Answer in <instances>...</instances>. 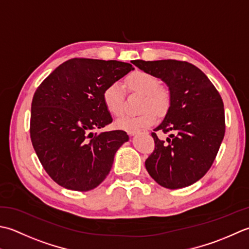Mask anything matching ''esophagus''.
Wrapping results in <instances>:
<instances>
[{"mask_svg": "<svg viewBox=\"0 0 249 249\" xmlns=\"http://www.w3.org/2000/svg\"><path fill=\"white\" fill-rule=\"evenodd\" d=\"M145 130H136V131H130L129 134L130 135H136V134H141V133H145Z\"/></svg>", "mask_w": 249, "mask_h": 249, "instance_id": "obj_1", "label": "esophagus"}]
</instances>
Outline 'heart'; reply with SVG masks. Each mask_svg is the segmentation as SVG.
<instances>
[{
	"label": "heart",
	"mask_w": 249,
	"mask_h": 249,
	"mask_svg": "<svg viewBox=\"0 0 249 249\" xmlns=\"http://www.w3.org/2000/svg\"><path fill=\"white\" fill-rule=\"evenodd\" d=\"M125 85L131 91L143 94L141 109H145L136 115H125L117 121V126L126 131H136L156 123L157 111L162 115L169 109L170 96L160 87V80L156 75L145 71H134L126 76ZM104 106L110 115L119 117L124 110V89L119 83L115 82L106 86L102 91ZM154 108V110H151Z\"/></svg>",
	"instance_id": "1"
}]
</instances>
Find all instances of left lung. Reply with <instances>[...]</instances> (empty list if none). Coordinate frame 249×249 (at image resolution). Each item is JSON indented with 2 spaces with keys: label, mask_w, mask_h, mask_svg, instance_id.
Wrapping results in <instances>:
<instances>
[{
  "label": "left lung",
  "mask_w": 249,
  "mask_h": 249,
  "mask_svg": "<svg viewBox=\"0 0 249 249\" xmlns=\"http://www.w3.org/2000/svg\"><path fill=\"white\" fill-rule=\"evenodd\" d=\"M139 69L169 86L171 105L151 136L155 149L145 161L149 175L164 188L195 184L211 169L225 136L224 102L202 71L186 61L134 60ZM170 133L164 142L156 132Z\"/></svg>",
  "instance_id": "8db88e82"
}]
</instances>
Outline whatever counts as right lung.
I'll return each mask as SVG.
<instances>
[{
	"label": "right lung",
	"instance_id": "add662e5",
	"mask_svg": "<svg viewBox=\"0 0 249 249\" xmlns=\"http://www.w3.org/2000/svg\"><path fill=\"white\" fill-rule=\"evenodd\" d=\"M133 67L116 60L73 58L43 80L33 95L30 138L47 174L64 188L88 191L108 175L126 132L92 133L111 124L102 91Z\"/></svg>",
	"mask_w": 249,
	"mask_h": 249
}]
</instances>
